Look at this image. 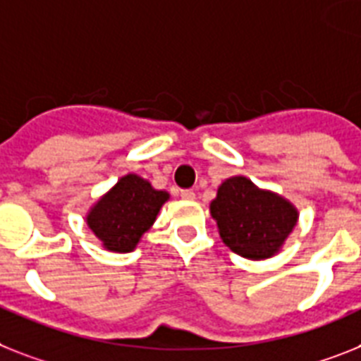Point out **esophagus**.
<instances>
[{
  "label": "esophagus",
  "instance_id": "esophagus-1",
  "mask_svg": "<svg viewBox=\"0 0 361 361\" xmlns=\"http://www.w3.org/2000/svg\"><path fill=\"white\" fill-rule=\"evenodd\" d=\"M180 197H183L184 201H193V199H195V192H193V190H180Z\"/></svg>",
  "mask_w": 361,
  "mask_h": 361
}]
</instances>
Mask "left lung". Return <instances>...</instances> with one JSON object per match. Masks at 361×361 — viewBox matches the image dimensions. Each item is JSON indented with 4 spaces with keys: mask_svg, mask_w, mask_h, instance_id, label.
Listing matches in <instances>:
<instances>
[{
    "mask_svg": "<svg viewBox=\"0 0 361 361\" xmlns=\"http://www.w3.org/2000/svg\"><path fill=\"white\" fill-rule=\"evenodd\" d=\"M210 212L225 245L251 260L275 255L297 223V210L290 202L256 188L245 177L227 178Z\"/></svg>",
    "mask_w": 361,
    "mask_h": 361,
    "instance_id": "8db88e82",
    "label": "left lung"
}]
</instances>
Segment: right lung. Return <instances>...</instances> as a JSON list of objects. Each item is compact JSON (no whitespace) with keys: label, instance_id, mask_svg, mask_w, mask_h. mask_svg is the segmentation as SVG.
I'll return each mask as SVG.
<instances>
[{"label":"right lung","instance_id":"1","mask_svg":"<svg viewBox=\"0 0 361 361\" xmlns=\"http://www.w3.org/2000/svg\"><path fill=\"white\" fill-rule=\"evenodd\" d=\"M168 199V193L154 190L138 175H125L95 202L86 221L109 251L129 252Z\"/></svg>","mask_w":361,"mask_h":361}]
</instances>
